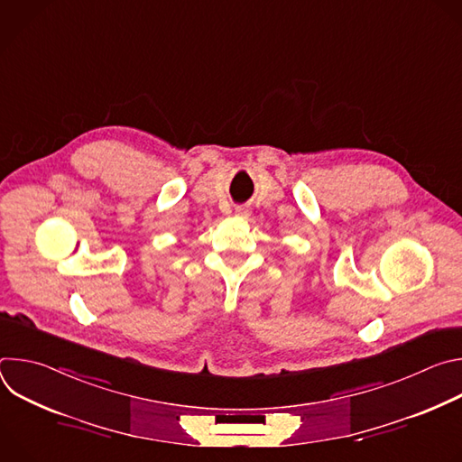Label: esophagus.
Returning a JSON list of instances; mask_svg holds the SVG:
<instances>
[{"instance_id":"1","label":"esophagus","mask_w":462,"mask_h":462,"mask_svg":"<svg viewBox=\"0 0 462 462\" xmlns=\"http://www.w3.org/2000/svg\"><path fill=\"white\" fill-rule=\"evenodd\" d=\"M236 214H237V216H248V208H246V207H237V208H236Z\"/></svg>"}]
</instances>
